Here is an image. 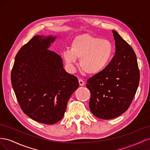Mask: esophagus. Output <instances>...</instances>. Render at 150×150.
<instances>
[{
  "instance_id": "34e87169",
  "label": "esophagus",
  "mask_w": 150,
  "mask_h": 150,
  "mask_svg": "<svg viewBox=\"0 0 150 150\" xmlns=\"http://www.w3.org/2000/svg\"><path fill=\"white\" fill-rule=\"evenodd\" d=\"M79 85H80L81 86H84V81L83 79H79Z\"/></svg>"
}]
</instances>
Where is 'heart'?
I'll use <instances>...</instances> for the list:
<instances>
[{"label":"heart","mask_w":150,"mask_h":150,"mask_svg":"<svg viewBox=\"0 0 150 150\" xmlns=\"http://www.w3.org/2000/svg\"><path fill=\"white\" fill-rule=\"evenodd\" d=\"M114 51L111 41L100 39L89 34L76 36L71 44V49L62 53L66 64L72 67L77 58L84 72L89 75L97 74L103 71L110 62Z\"/></svg>","instance_id":"heart-1"}]
</instances>
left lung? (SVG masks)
<instances>
[{
    "mask_svg": "<svg viewBox=\"0 0 150 150\" xmlns=\"http://www.w3.org/2000/svg\"><path fill=\"white\" fill-rule=\"evenodd\" d=\"M115 55L107 67L87 81L91 93L89 108L103 120L120 116L131 105L139 82V70L135 52L115 30Z\"/></svg>",
    "mask_w": 150,
    "mask_h": 150,
    "instance_id": "left-lung-1",
    "label": "left lung"
}]
</instances>
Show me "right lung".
Wrapping results in <instances>:
<instances>
[{
  "mask_svg": "<svg viewBox=\"0 0 150 150\" xmlns=\"http://www.w3.org/2000/svg\"><path fill=\"white\" fill-rule=\"evenodd\" d=\"M56 37L35 35L17 53L11 83L22 110L46 125L59 121L78 79L63 68L61 56L48 50Z\"/></svg>",
  "mask_w": 150,
  "mask_h": 150,
  "instance_id": "1",
  "label": "right lung"
}]
</instances>
